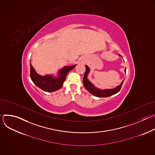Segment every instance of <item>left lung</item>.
<instances>
[{
    "label": "left lung",
    "instance_id": "8db88e82",
    "mask_svg": "<svg viewBox=\"0 0 155 155\" xmlns=\"http://www.w3.org/2000/svg\"><path fill=\"white\" fill-rule=\"evenodd\" d=\"M119 56H121L120 54ZM85 68H86V71H85L83 78V84H84L86 89L91 94H93L95 96L99 97H108V96H110L112 95H114L120 91L124 80L121 82V83L119 86H118L115 88L102 90L98 89V88L94 86V85L87 80V74L90 72V69L87 65H85ZM124 72H126V69H125Z\"/></svg>",
    "mask_w": 155,
    "mask_h": 155
}]
</instances>
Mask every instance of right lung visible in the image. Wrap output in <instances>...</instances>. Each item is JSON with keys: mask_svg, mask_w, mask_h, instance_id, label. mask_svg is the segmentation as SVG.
Instances as JSON below:
<instances>
[{"mask_svg": "<svg viewBox=\"0 0 155 155\" xmlns=\"http://www.w3.org/2000/svg\"><path fill=\"white\" fill-rule=\"evenodd\" d=\"M76 66H65L59 71V76L54 78L51 75L41 76L36 73L30 64V77L33 83L41 90L46 92H53L58 90L62 86L68 74Z\"/></svg>", "mask_w": 155, "mask_h": 155, "instance_id": "add662e5", "label": "right lung"}]
</instances>
